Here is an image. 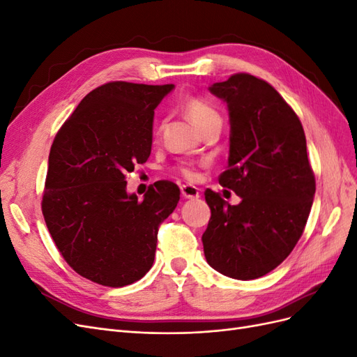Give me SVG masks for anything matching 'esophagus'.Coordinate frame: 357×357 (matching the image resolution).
Masks as SVG:
<instances>
[{"label":"esophagus","mask_w":357,"mask_h":357,"mask_svg":"<svg viewBox=\"0 0 357 357\" xmlns=\"http://www.w3.org/2000/svg\"><path fill=\"white\" fill-rule=\"evenodd\" d=\"M181 195L186 199H195L199 197V189L192 185H183L181 186Z\"/></svg>","instance_id":"1"}]
</instances>
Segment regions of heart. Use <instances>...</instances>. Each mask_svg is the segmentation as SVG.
I'll return each instance as SVG.
<instances>
[{
    "mask_svg": "<svg viewBox=\"0 0 357 357\" xmlns=\"http://www.w3.org/2000/svg\"><path fill=\"white\" fill-rule=\"evenodd\" d=\"M183 110H185L186 116L190 119L192 123L195 125L202 134L207 131H211V129H218L220 131V128L223 125V119L219 110L215 109L213 104H210L207 100L201 98V96H190L183 104ZM162 129H164V125H158L155 129V139H159L162 135ZM178 174L181 177H185L186 180H193L197 177V171L193 165H181L178 167Z\"/></svg>",
    "mask_w": 357,
    "mask_h": 357,
    "instance_id": "1",
    "label": "heart"
}]
</instances>
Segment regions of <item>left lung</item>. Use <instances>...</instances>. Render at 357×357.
Wrapping results in <instances>:
<instances>
[{
    "label": "left lung",
    "mask_w": 357,
    "mask_h": 357,
    "mask_svg": "<svg viewBox=\"0 0 357 357\" xmlns=\"http://www.w3.org/2000/svg\"><path fill=\"white\" fill-rule=\"evenodd\" d=\"M210 91L231 116L229 165L219 183L241 202L229 205L220 193L204 192L211 210L204 255L215 271L253 280L273 271L299 241L316 193L314 172L299 117L268 82L236 73Z\"/></svg>",
    "instance_id": "1"
}]
</instances>
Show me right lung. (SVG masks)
<instances>
[{"label": "right lung", "instance_id": "add662e5", "mask_svg": "<svg viewBox=\"0 0 357 357\" xmlns=\"http://www.w3.org/2000/svg\"><path fill=\"white\" fill-rule=\"evenodd\" d=\"M172 84L109 82L89 92L53 139L41 211L66 262L96 284L123 287L155 261L159 226L180 189L126 193V174L152 150L153 114Z\"/></svg>", "mask_w": 357, "mask_h": 357}]
</instances>
